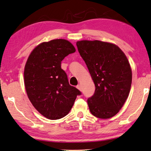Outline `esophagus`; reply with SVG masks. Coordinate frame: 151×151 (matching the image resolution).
Instances as JSON below:
<instances>
[{
	"instance_id": "esophagus-1",
	"label": "esophagus",
	"mask_w": 151,
	"mask_h": 151,
	"mask_svg": "<svg viewBox=\"0 0 151 151\" xmlns=\"http://www.w3.org/2000/svg\"><path fill=\"white\" fill-rule=\"evenodd\" d=\"M76 87L78 88V89L79 91H81V85H77Z\"/></svg>"
}]
</instances>
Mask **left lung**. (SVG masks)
Wrapping results in <instances>:
<instances>
[{
	"label": "left lung",
	"mask_w": 151,
	"mask_h": 151,
	"mask_svg": "<svg viewBox=\"0 0 151 151\" xmlns=\"http://www.w3.org/2000/svg\"><path fill=\"white\" fill-rule=\"evenodd\" d=\"M95 85L94 95L87 99L95 117H113L128 97L132 72L126 56L116 45L101 41L76 42Z\"/></svg>",
	"instance_id": "1"
}]
</instances>
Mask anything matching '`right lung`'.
<instances>
[{
  "label": "right lung",
  "instance_id": "add662e5",
  "mask_svg": "<svg viewBox=\"0 0 151 151\" xmlns=\"http://www.w3.org/2000/svg\"><path fill=\"white\" fill-rule=\"evenodd\" d=\"M76 52L65 39H54L36 47L28 57L24 69L27 95L35 109L45 118L58 120L66 116L80 91L71 86L61 62Z\"/></svg>",
  "mask_w": 151,
  "mask_h": 151
}]
</instances>
